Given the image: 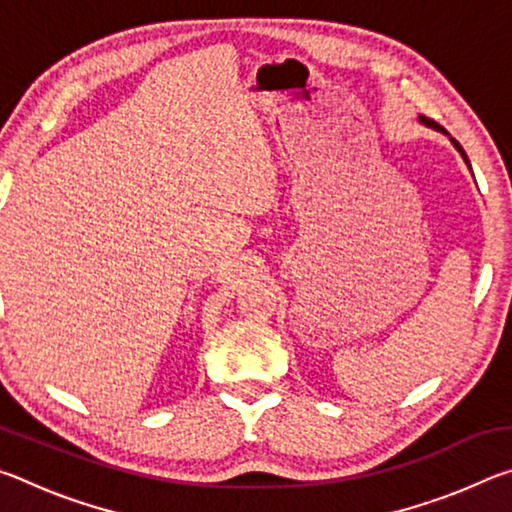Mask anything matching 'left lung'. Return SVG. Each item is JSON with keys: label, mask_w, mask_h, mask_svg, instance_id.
Returning a JSON list of instances; mask_svg holds the SVG:
<instances>
[{"label": "left lung", "mask_w": 512, "mask_h": 512, "mask_svg": "<svg viewBox=\"0 0 512 512\" xmlns=\"http://www.w3.org/2000/svg\"><path fill=\"white\" fill-rule=\"evenodd\" d=\"M422 121H424V124H427V126H431V128H436V131H443V133H445V128H443V126H440V124H438V121H433V119H427V117H422ZM452 142H454V146H456V149H458V151H461V155H463V160H465L467 164H470V160H467V155H465V151H463V146H461V144H458L456 140H452Z\"/></svg>", "instance_id": "obj_1"}]
</instances>
